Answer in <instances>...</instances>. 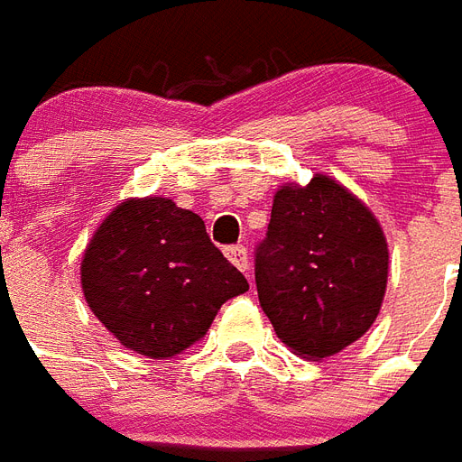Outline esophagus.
I'll return each instance as SVG.
<instances>
[{
	"instance_id": "obj_1",
	"label": "esophagus",
	"mask_w": 462,
	"mask_h": 462,
	"mask_svg": "<svg viewBox=\"0 0 462 462\" xmlns=\"http://www.w3.org/2000/svg\"><path fill=\"white\" fill-rule=\"evenodd\" d=\"M226 258L234 263L236 268L241 270L248 275V270H251V260H248V248L244 244H236V245H226Z\"/></svg>"
}]
</instances>
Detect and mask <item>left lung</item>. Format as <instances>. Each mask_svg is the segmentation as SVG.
<instances>
[{"label": "left lung", "instance_id": "left-lung-1", "mask_svg": "<svg viewBox=\"0 0 462 462\" xmlns=\"http://www.w3.org/2000/svg\"><path fill=\"white\" fill-rule=\"evenodd\" d=\"M255 287L282 343L328 358L377 319L387 287L383 228L331 178L282 187L255 245Z\"/></svg>", "mask_w": 462, "mask_h": 462}]
</instances>
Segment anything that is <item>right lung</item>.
Segmentation results:
<instances>
[{
	"instance_id": "1",
	"label": "right lung",
	"mask_w": 462,
	"mask_h": 462,
	"mask_svg": "<svg viewBox=\"0 0 462 462\" xmlns=\"http://www.w3.org/2000/svg\"><path fill=\"white\" fill-rule=\"evenodd\" d=\"M82 290L126 348L170 358L199 341L248 280L211 244L202 217L151 197L128 199L97 228L82 260Z\"/></svg>"
}]
</instances>
